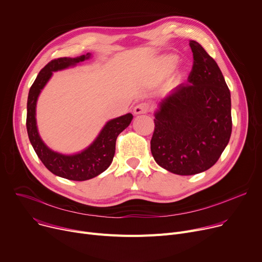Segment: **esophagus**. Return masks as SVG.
I'll return each instance as SVG.
<instances>
[{"mask_svg": "<svg viewBox=\"0 0 262 262\" xmlns=\"http://www.w3.org/2000/svg\"><path fill=\"white\" fill-rule=\"evenodd\" d=\"M148 111H149V104L148 103H140V104H138V105H136L135 106V108H134V113L136 114V115H140V114H146V113H148Z\"/></svg>", "mask_w": 262, "mask_h": 262, "instance_id": "esophagus-1", "label": "esophagus"}]
</instances>
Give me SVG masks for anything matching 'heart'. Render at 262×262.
<instances>
[{
  "mask_svg": "<svg viewBox=\"0 0 262 262\" xmlns=\"http://www.w3.org/2000/svg\"><path fill=\"white\" fill-rule=\"evenodd\" d=\"M176 62H177L176 57H173V56L165 57V58L161 61V66H160V72H159L158 78H162V77H164L165 75H167V74L171 71V69H172L173 67H175Z\"/></svg>",
  "mask_w": 262,
  "mask_h": 262,
  "instance_id": "obj_1",
  "label": "heart"
}]
</instances>
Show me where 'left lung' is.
<instances>
[{
  "label": "left lung",
  "mask_w": 262,
  "mask_h": 262,
  "mask_svg": "<svg viewBox=\"0 0 262 262\" xmlns=\"http://www.w3.org/2000/svg\"><path fill=\"white\" fill-rule=\"evenodd\" d=\"M193 68L159 103L150 150L155 161L177 175H196L220 158L232 134L231 93L216 61L189 41Z\"/></svg>",
  "instance_id": "8db88e82"
}]
</instances>
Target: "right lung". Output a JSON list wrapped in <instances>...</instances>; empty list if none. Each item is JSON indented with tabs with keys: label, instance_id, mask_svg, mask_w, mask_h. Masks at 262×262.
<instances>
[{
	"label": "right lung",
	"instance_id": "1",
	"mask_svg": "<svg viewBox=\"0 0 262 262\" xmlns=\"http://www.w3.org/2000/svg\"><path fill=\"white\" fill-rule=\"evenodd\" d=\"M90 58L91 54L89 52L77 58H59L50 61L41 69L31 85L27 100L26 127L34 151L48 170L56 176L74 181L92 179L108 168L115 156L117 137L130 124L133 120V115L126 114L108 121L96 140L89 147L75 155H63L54 151L43 142L38 132L36 120L37 100L41 91L51 78L52 73L75 66Z\"/></svg>",
	"mask_w": 262,
	"mask_h": 262
}]
</instances>
